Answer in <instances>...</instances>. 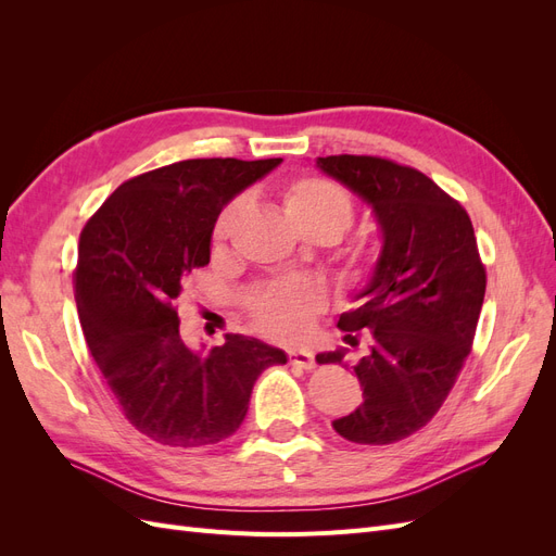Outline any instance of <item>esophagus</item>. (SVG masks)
I'll list each match as a JSON object with an SVG mask.
<instances>
[{
  "label": "esophagus",
  "mask_w": 556,
  "mask_h": 556,
  "mask_svg": "<svg viewBox=\"0 0 556 556\" xmlns=\"http://www.w3.org/2000/svg\"><path fill=\"white\" fill-rule=\"evenodd\" d=\"M290 364L304 368V371H311V368H315V357H313V352H308V350H292L290 352Z\"/></svg>",
  "instance_id": "esophagus-1"
}]
</instances>
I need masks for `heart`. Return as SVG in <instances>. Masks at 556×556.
Wrapping results in <instances>:
<instances>
[{
  "label": "heart",
  "mask_w": 556,
  "mask_h": 556,
  "mask_svg": "<svg viewBox=\"0 0 556 556\" xmlns=\"http://www.w3.org/2000/svg\"><path fill=\"white\" fill-rule=\"evenodd\" d=\"M282 204L294 227L304 233L325 231L336 241L350 229L352 201L350 197L327 178L304 176L290 182L282 192ZM245 208V197L233 199L231 204L217 215L213 227V243L223 245L237 217ZM378 250L374 245H362L355 252V264L362 276L376 271ZM325 308V290L311 280H288L274 282L257 290L250 299V311L262 333L274 341L294 343L306 339L313 327V317Z\"/></svg>",
  "instance_id": "1"
}]
</instances>
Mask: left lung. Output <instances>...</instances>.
<instances>
[{
  "label": "left lung",
  "instance_id": "left-lung-1",
  "mask_svg": "<svg viewBox=\"0 0 556 556\" xmlns=\"http://www.w3.org/2000/svg\"><path fill=\"white\" fill-rule=\"evenodd\" d=\"M319 172L371 206L382 233L376 271L339 327L368 352L355 374L364 403L333 429L359 445L408 439L439 413L468 357L484 299V266L470 217L422 172L371 155L317 157ZM345 348L319 352L343 364Z\"/></svg>",
  "mask_w": 556,
  "mask_h": 556
}]
</instances>
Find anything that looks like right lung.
<instances>
[{"label":"right lung","mask_w":556,"mask_h":556,"mask_svg":"<svg viewBox=\"0 0 556 556\" xmlns=\"http://www.w3.org/2000/svg\"><path fill=\"white\" fill-rule=\"evenodd\" d=\"M282 160H185L123 182L80 231L76 304L83 336L131 427L169 447L237 431L264 368L282 350L241 333L208 355L178 331L174 301L211 262L217 215Z\"/></svg>","instance_id":"obj_1"}]
</instances>
